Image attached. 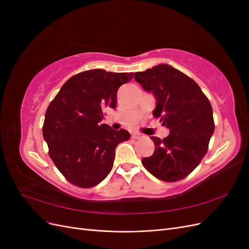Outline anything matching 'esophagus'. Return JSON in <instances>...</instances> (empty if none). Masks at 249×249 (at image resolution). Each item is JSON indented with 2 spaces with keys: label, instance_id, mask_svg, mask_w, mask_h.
<instances>
[{
  "label": "esophagus",
  "instance_id": "1",
  "mask_svg": "<svg viewBox=\"0 0 249 249\" xmlns=\"http://www.w3.org/2000/svg\"><path fill=\"white\" fill-rule=\"evenodd\" d=\"M142 138V135L139 133H133L132 134V139H140Z\"/></svg>",
  "mask_w": 249,
  "mask_h": 249
}]
</instances>
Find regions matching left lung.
<instances>
[{
	"mask_svg": "<svg viewBox=\"0 0 249 249\" xmlns=\"http://www.w3.org/2000/svg\"><path fill=\"white\" fill-rule=\"evenodd\" d=\"M135 80L153 93L155 117L169 129L163 140L150 137L155 152L142 164L157 178L176 182L196 168L214 133L213 109L196 82L168 64L136 72Z\"/></svg>",
	"mask_w": 249,
	"mask_h": 249,
	"instance_id": "obj_1",
	"label": "left lung"
}]
</instances>
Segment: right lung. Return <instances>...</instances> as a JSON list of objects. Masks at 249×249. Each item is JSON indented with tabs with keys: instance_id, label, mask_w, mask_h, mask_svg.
<instances>
[{
	"instance_id": "1",
	"label": "right lung",
	"mask_w": 249,
	"mask_h": 249,
	"mask_svg": "<svg viewBox=\"0 0 249 249\" xmlns=\"http://www.w3.org/2000/svg\"><path fill=\"white\" fill-rule=\"evenodd\" d=\"M133 72L91 70L67 80L49 105L42 127L49 154L71 184L90 188L109 175L120 142L130 133L101 124L104 109L116 107L117 90Z\"/></svg>"
}]
</instances>
